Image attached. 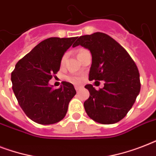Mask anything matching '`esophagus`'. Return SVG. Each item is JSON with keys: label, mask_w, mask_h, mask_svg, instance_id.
I'll return each instance as SVG.
<instances>
[{"label": "esophagus", "mask_w": 156, "mask_h": 156, "mask_svg": "<svg viewBox=\"0 0 156 156\" xmlns=\"http://www.w3.org/2000/svg\"><path fill=\"white\" fill-rule=\"evenodd\" d=\"M80 89H81V87H79V86H75V90H77V91H78Z\"/></svg>", "instance_id": "esophagus-1"}]
</instances>
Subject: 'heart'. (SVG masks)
<instances>
[{
	"label": "heart",
	"mask_w": 156,
	"mask_h": 156,
	"mask_svg": "<svg viewBox=\"0 0 156 156\" xmlns=\"http://www.w3.org/2000/svg\"><path fill=\"white\" fill-rule=\"evenodd\" d=\"M87 50L84 49V48H81L79 49L78 52V56H79L80 55H82L83 53H84L85 52H87ZM66 55H64L62 56V58H61V64H64L65 63V61H66ZM66 80L69 81V83H72L73 84H78V83H81V81L83 79V78L81 77V76H78V75H68L66 76Z\"/></svg>",
	"instance_id": "heart-1"
}]
</instances>
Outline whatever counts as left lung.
<instances>
[{
  "label": "left lung",
  "mask_w": 156,
  "mask_h": 156,
  "mask_svg": "<svg viewBox=\"0 0 156 156\" xmlns=\"http://www.w3.org/2000/svg\"><path fill=\"white\" fill-rule=\"evenodd\" d=\"M78 45L91 53L89 80L104 81V87L98 90L91 84L85 86L90 92L84 102L86 112L98 123L118 122L128 113L140 92L138 67L126 50L104 33L82 35L73 46Z\"/></svg>",
  "instance_id": "8db88e82"
}]
</instances>
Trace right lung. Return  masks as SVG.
I'll return each mask as SVG.
<instances>
[{"label":"right lung","instance_id":"right-lung-1","mask_svg":"<svg viewBox=\"0 0 156 156\" xmlns=\"http://www.w3.org/2000/svg\"><path fill=\"white\" fill-rule=\"evenodd\" d=\"M77 37H51L43 40L18 61L11 73L12 88L27 116L38 124L51 125L66 115L76 95L73 84L62 82L58 89L49 85L60 69L65 52Z\"/></svg>","mask_w":156,"mask_h":156}]
</instances>
